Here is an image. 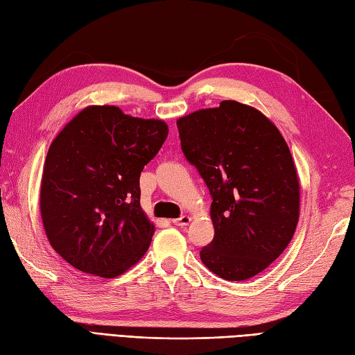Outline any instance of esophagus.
<instances>
[{"mask_svg":"<svg viewBox=\"0 0 355 355\" xmlns=\"http://www.w3.org/2000/svg\"><path fill=\"white\" fill-rule=\"evenodd\" d=\"M190 222H191L190 216H180L179 219H173V225H176V227H187Z\"/></svg>","mask_w":355,"mask_h":355,"instance_id":"esophagus-1","label":"esophagus"}]
</instances>
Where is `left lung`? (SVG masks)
<instances>
[{"label":"left lung","instance_id":"1","mask_svg":"<svg viewBox=\"0 0 355 355\" xmlns=\"http://www.w3.org/2000/svg\"><path fill=\"white\" fill-rule=\"evenodd\" d=\"M176 124L180 148L213 198L214 239L200 260L225 280L254 277L285 251L299 222V178L284 136L257 108L237 101Z\"/></svg>","mask_w":355,"mask_h":355}]
</instances>
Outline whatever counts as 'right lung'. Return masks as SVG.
I'll list each match as a JSON object with an SVG mask.
<instances>
[{
  "instance_id": "1",
  "label": "right lung",
  "mask_w": 355,
  "mask_h": 355,
  "mask_svg": "<svg viewBox=\"0 0 355 355\" xmlns=\"http://www.w3.org/2000/svg\"><path fill=\"white\" fill-rule=\"evenodd\" d=\"M167 136L161 119L89 105L55 137L40 208L49 242L67 263L110 279L146 254L155 225L141 208L139 178Z\"/></svg>"
}]
</instances>
